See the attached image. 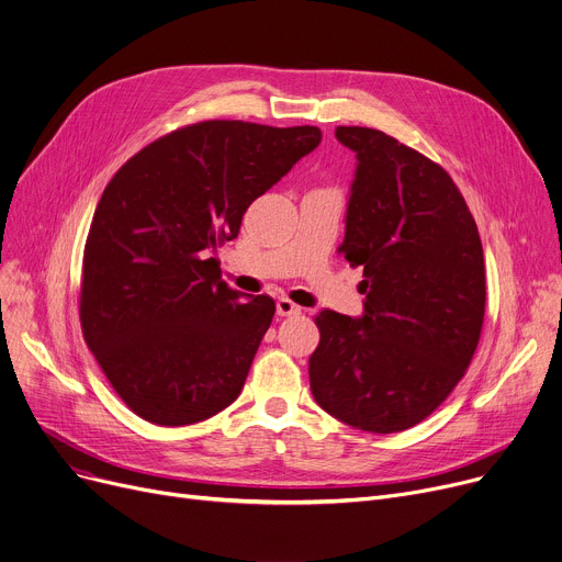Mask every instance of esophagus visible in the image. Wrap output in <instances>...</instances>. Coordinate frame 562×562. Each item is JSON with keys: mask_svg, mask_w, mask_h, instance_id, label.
<instances>
[{"mask_svg": "<svg viewBox=\"0 0 562 562\" xmlns=\"http://www.w3.org/2000/svg\"><path fill=\"white\" fill-rule=\"evenodd\" d=\"M276 312H278V316H295V314H301V307H297L295 303H291L289 297H278Z\"/></svg>", "mask_w": 562, "mask_h": 562, "instance_id": "1", "label": "esophagus"}]
</instances>
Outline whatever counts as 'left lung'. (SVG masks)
<instances>
[{
  "mask_svg": "<svg viewBox=\"0 0 562 562\" xmlns=\"http://www.w3.org/2000/svg\"><path fill=\"white\" fill-rule=\"evenodd\" d=\"M357 169L339 248L363 267V314L323 310L310 357L321 408L370 434L423 423L476 350L485 273L476 223L442 167L395 137L339 126Z\"/></svg>",
  "mask_w": 562,
  "mask_h": 562,
  "instance_id": "obj_1",
  "label": "left lung"
}]
</instances>
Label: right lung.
Wrapping results in <instances>:
<instances>
[{
    "label": "right lung",
    "mask_w": 562,
    "mask_h": 562,
    "mask_svg": "<svg viewBox=\"0 0 562 562\" xmlns=\"http://www.w3.org/2000/svg\"><path fill=\"white\" fill-rule=\"evenodd\" d=\"M321 144L316 126L201 122L108 182L83 252L86 344L131 411L182 427L237 400L276 303L221 282L216 246Z\"/></svg>",
    "instance_id": "right-lung-1"
}]
</instances>
